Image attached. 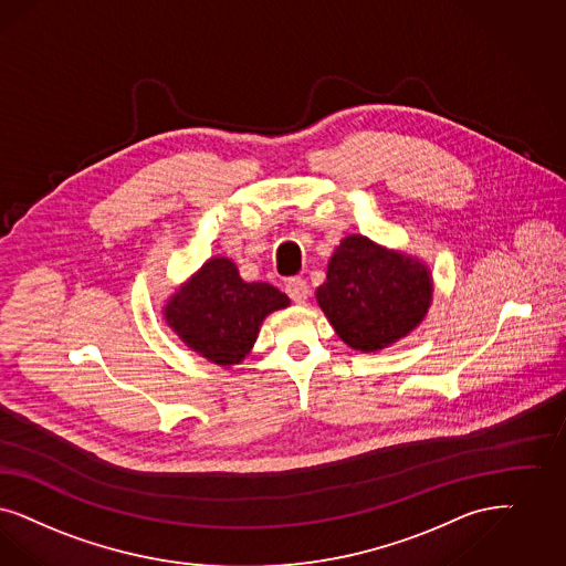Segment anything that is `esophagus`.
<instances>
[{"mask_svg":"<svg viewBox=\"0 0 566 566\" xmlns=\"http://www.w3.org/2000/svg\"><path fill=\"white\" fill-rule=\"evenodd\" d=\"M286 294L293 298L294 303H305L310 296V284L303 277H291L286 282Z\"/></svg>","mask_w":566,"mask_h":566,"instance_id":"34e87169","label":"esophagus"}]
</instances>
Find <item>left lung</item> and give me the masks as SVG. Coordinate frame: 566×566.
<instances>
[{"mask_svg": "<svg viewBox=\"0 0 566 566\" xmlns=\"http://www.w3.org/2000/svg\"><path fill=\"white\" fill-rule=\"evenodd\" d=\"M432 282L422 263L349 235L332 254L317 303L357 352H378L413 331L429 310Z\"/></svg>", "mask_w": 566, "mask_h": 566, "instance_id": "8db88e82", "label": "left lung"}]
</instances>
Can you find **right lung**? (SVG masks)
<instances>
[{"instance_id":"right-lung-1","label":"right lung","mask_w":566,"mask_h":566,"mask_svg":"<svg viewBox=\"0 0 566 566\" xmlns=\"http://www.w3.org/2000/svg\"><path fill=\"white\" fill-rule=\"evenodd\" d=\"M289 296L265 282H244L230 259H211L165 307L169 326L196 353L232 366L251 352L265 315L289 307Z\"/></svg>"}]
</instances>
